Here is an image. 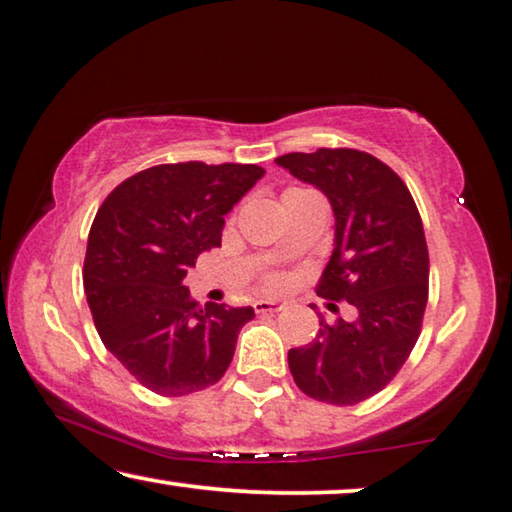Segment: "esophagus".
Returning a JSON list of instances; mask_svg holds the SVG:
<instances>
[{"instance_id":"esophagus-1","label":"esophagus","mask_w":512,"mask_h":512,"mask_svg":"<svg viewBox=\"0 0 512 512\" xmlns=\"http://www.w3.org/2000/svg\"><path fill=\"white\" fill-rule=\"evenodd\" d=\"M254 311H256V314H274V311H281V305H279V302H272V300H256Z\"/></svg>"}]
</instances>
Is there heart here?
<instances>
[{"label":"heart","instance_id":"obj_1","mask_svg":"<svg viewBox=\"0 0 512 512\" xmlns=\"http://www.w3.org/2000/svg\"><path fill=\"white\" fill-rule=\"evenodd\" d=\"M295 191H302V189H286L284 196L295 194ZM263 284H265V288H268V291H281V288H284V277H281V274H277V272H270V274H265Z\"/></svg>","mask_w":512,"mask_h":512}]
</instances>
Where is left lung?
Returning a JSON list of instances; mask_svg holds the SVG:
<instances>
[{"instance_id": "8db88e82", "label": "left lung", "mask_w": 512, "mask_h": 512, "mask_svg": "<svg viewBox=\"0 0 512 512\" xmlns=\"http://www.w3.org/2000/svg\"><path fill=\"white\" fill-rule=\"evenodd\" d=\"M274 161L328 196L335 251L316 293L358 311L351 323L321 318L311 344L288 351V367L316 402L360 404L395 379L420 337L429 295L420 212L402 177L367 152L318 147Z\"/></svg>"}]
</instances>
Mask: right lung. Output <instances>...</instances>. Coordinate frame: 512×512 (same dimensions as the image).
Listing matches in <instances>:
<instances>
[{
	"mask_svg": "<svg viewBox=\"0 0 512 512\" xmlns=\"http://www.w3.org/2000/svg\"><path fill=\"white\" fill-rule=\"evenodd\" d=\"M256 164L203 161L140 170L92 221L83 284L103 346L161 397L217 383L251 307H205L182 286L198 254L221 247L224 214L261 180Z\"/></svg>",
	"mask_w": 512,
	"mask_h": 512,
	"instance_id": "1",
	"label": "right lung"
}]
</instances>
